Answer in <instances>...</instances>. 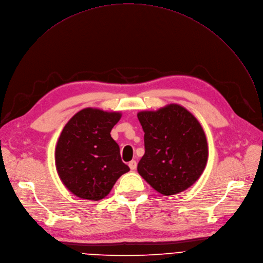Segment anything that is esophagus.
I'll use <instances>...</instances> for the list:
<instances>
[{"label": "esophagus", "instance_id": "1", "mask_svg": "<svg viewBox=\"0 0 263 263\" xmlns=\"http://www.w3.org/2000/svg\"><path fill=\"white\" fill-rule=\"evenodd\" d=\"M130 170H135L137 168V162L136 161H130L129 164H128Z\"/></svg>", "mask_w": 263, "mask_h": 263}]
</instances>
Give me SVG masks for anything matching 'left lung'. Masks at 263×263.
<instances>
[{
    "label": "left lung",
    "mask_w": 263,
    "mask_h": 263,
    "mask_svg": "<svg viewBox=\"0 0 263 263\" xmlns=\"http://www.w3.org/2000/svg\"><path fill=\"white\" fill-rule=\"evenodd\" d=\"M138 119L145 133L139 174L165 196L193 185L203 173L208 156L206 137L195 116L171 103L157 111L139 112Z\"/></svg>",
    "instance_id": "8db88e82"
}]
</instances>
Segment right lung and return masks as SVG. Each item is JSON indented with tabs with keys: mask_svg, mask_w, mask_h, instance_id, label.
<instances>
[{
	"mask_svg": "<svg viewBox=\"0 0 263 263\" xmlns=\"http://www.w3.org/2000/svg\"><path fill=\"white\" fill-rule=\"evenodd\" d=\"M120 118L119 112L87 108L64 126L55 151L56 168L63 184L77 197L98 201L129 171L110 135Z\"/></svg>",
	"mask_w": 263,
	"mask_h": 263,
	"instance_id": "obj_1",
	"label": "right lung"
}]
</instances>
